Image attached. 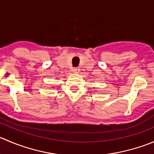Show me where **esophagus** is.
Segmentation results:
<instances>
[{"label":"esophagus","mask_w":154,"mask_h":154,"mask_svg":"<svg viewBox=\"0 0 154 154\" xmlns=\"http://www.w3.org/2000/svg\"><path fill=\"white\" fill-rule=\"evenodd\" d=\"M73 71H74V73H77H77L80 72V69H79L78 68H73Z\"/></svg>","instance_id":"34e87169"}]
</instances>
